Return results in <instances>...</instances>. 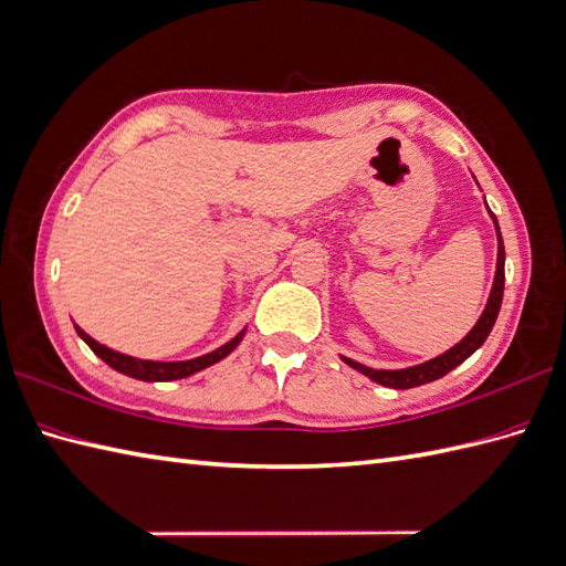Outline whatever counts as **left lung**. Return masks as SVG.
Segmentation results:
<instances>
[{
	"instance_id": "obj_1",
	"label": "left lung",
	"mask_w": 566,
	"mask_h": 566,
	"mask_svg": "<svg viewBox=\"0 0 566 566\" xmlns=\"http://www.w3.org/2000/svg\"><path fill=\"white\" fill-rule=\"evenodd\" d=\"M484 205H488V202H484ZM490 217H492L494 229H496V272H494V284H492L488 306H484L480 321L461 339V343H458L455 347H451L449 352L439 354V357H433V359H429L424 364H417V366H407V369H371V366H364L359 361L343 357V361L347 366H352V369H357L364 376H369L374 384H380V386H386V388H396V390H405V388L431 384V380L446 376L449 371H453L458 364H463L472 352L480 349L484 345V339H488V335L492 333V327L496 323L499 308H502V298H504V260H506L502 231H499V223H496V217L492 214V209H490Z\"/></svg>"
}]
</instances>
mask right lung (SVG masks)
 <instances>
[{
	"label": "right lung",
	"mask_w": 566,
	"mask_h": 566,
	"mask_svg": "<svg viewBox=\"0 0 566 566\" xmlns=\"http://www.w3.org/2000/svg\"><path fill=\"white\" fill-rule=\"evenodd\" d=\"M76 327V335L84 339V343L91 347V352L101 357L105 364L111 366V369L120 371L125 376H133L137 380H178V378H188L197 371L207 369V366H212L217 361H221L223 357H229V354L241 345V339L245 335V327L243 331L235 335L233 339H229L227 345H221L219 349L202 354V357H195V359H186V361H154V359H137V357H127V354L115 352L111 347H105L101 343H96L94 337L86 335L82 327Z\"/></svg>",
	"instance_id": "1"
}]
</instances>
